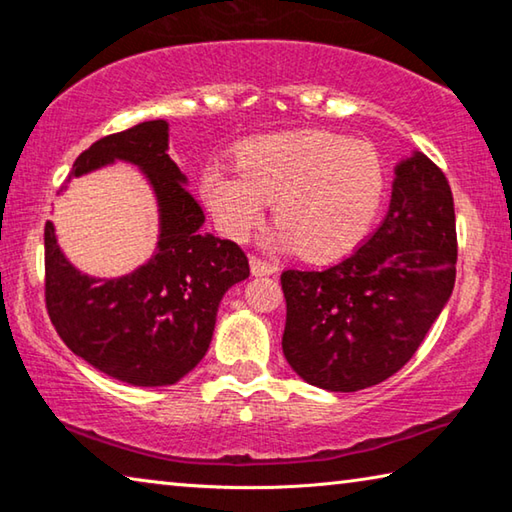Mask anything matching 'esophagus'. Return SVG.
<instances>
[{
	"label": "esophagus",
	"instance_id": "obj_1",
	"mask_svg": "<svg viewBox=\"0 0 512 512\" xmlns=\"http://www.w3.org/2000/svg\"><path fill=\"white\" fill-rule=\"evenodd\" d=\"M250 271H253V275H271L275 273V266L271 262H266V259L253 255L250 257Z\"/></svg>",
	"mask_w": 512,
	"mask_h": 512
}]
</instances>
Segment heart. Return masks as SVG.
I'll return each mask as SVG.
<instances>
[{"label":"heart","instance_id":"heart-1","mask_svg":"<svg viewBox=\"0 0 512 512\" xmlns=\"http://www.w3.org/2000/svg\"><path fill=\"white\" fill-rule=\"evenodd\" d=\"M386 173L375 146L329 131L262 137L239 153V171L214 164L203 198L232 239H246L275 201L277 244L307 259L348 253L379 212Z\"/></svg>","mask_w":512,"mask_h":512}]
</instances>
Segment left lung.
Wrapping results in <instances>:
<instances>
[{"label":"left lung","mask_w":512,"mask_h":512,"mask_svg":"<svg viewBox=\"0 0 512 512\" xmlns=\"http://www.w3.org/2000/svg\"><path fill=\"white\" fill-rule=\"evenodd\" d=\"M391 210L357 253L280 275L282 350L325 391H361L411 361L456 280V214L445 173L415 153L397 167Z\"/></svg>","instance_id":"8db88e82"}]
</instances>
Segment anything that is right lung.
<instances>
[{
  "label": "right lung",
  "mask_w": 512,
  "mask_h": 512,
  "mask_svg": "<svg viewBox=\"0 0 512 512\" xmlns=\"http://www.w3.org/2000/svg\"><path fill=\"white\" fill-rule=\"evenodd\" d=\"M167 121H142L94 142L74 162L81 176L112 160L140 167L160 203L155 255L117 280L81 275L45 225V305L63 343L108 377L133 386H171L210 348L223 293L250 275L230 239L203 235V207L167 153Z\"/></svg>",
  "instance_id": "1"
}]
</instances>
